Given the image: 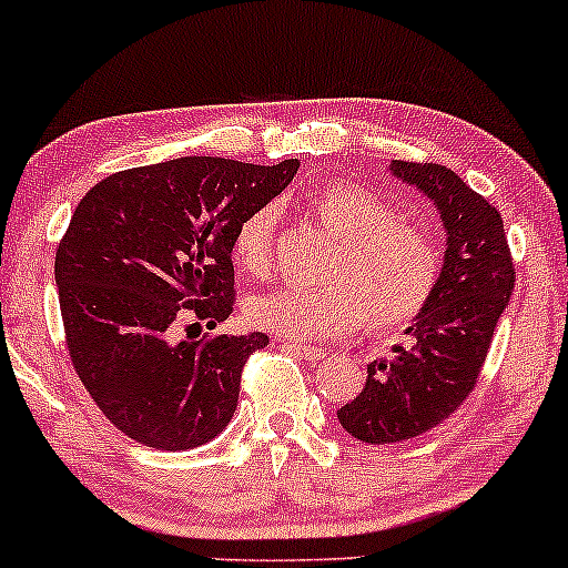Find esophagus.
Listing matches in <instances>:
<instances>
[{"label": "esophagus", "instance_id": "34e87169", "mask_svg": "<svg viewBox=\"0 0 568 568\" xmlns=\"http://www.w3.org/2000/svg\"><path fill=\"white\" fill-rule=\"evenodd\" d=\"M282 347L290 349L292 355H297L302 359H323V357H326V352L318 349V347H300V344H292V342H284Z\"/></svg>", "mask_w": 568, "mask_h": 568}]
</instances>
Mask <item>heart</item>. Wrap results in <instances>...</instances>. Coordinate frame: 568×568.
I'll return each mask as SVG.
<instances>
[{"label":"heart","mask_w":568,"mask_h":568,"mask_svg":"<svg viewBox=\"0 0 568 568\" xmlns=\"http://www.w3.org/2000/svg\"><path fill=\"white\" fill-rule=\"evenodd\" d=\"M307 213L334 234L318 290H276L250 297L245 315L286 338H331L363 321L371 334H392L425 313L444 274V253L423 226L355 182H331L307 195ZM276 211L255 209L240 221L232 261L250 278L274 263Z\"/></svg>","instance_id":"heart-1"}]
</instances>
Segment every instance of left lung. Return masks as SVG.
<instances>
[{
    "instance_id": "obj_1",
    "label": "left lung",
    "mask_w": 568,
    "mask_h": 568,
    "mask_svg": "<svg viewBox=\"0 0 568 568\" xmlns=\"http://www.w3.org/2000/svg\"><path fill=\"white\" fill-rule=\"evenodd\" d=\"M392 169L433 197L448 247L430 305L407 328L412 347L367 365L363 392L336 412L363 444L417 438L462 407L480 381L517 274L504 219L462 176L433 161H394Z\"/></svg>"
}]
</instances>
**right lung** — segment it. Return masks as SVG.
I'll use <instances>...</instances> for the list:
<instances>
[{"label": "right lung", "instance_id": "obj_1", "mask_svg": "<svg viewBox=\"0 0 568 568\" xmlns=\"http://www.w3.org/2000/svg\"><path fill=\"white\" fill-rule=\"evenodd\" d=\"M297 169V159L255 166L187 156L124 169L78 203L54 257L64 344L124 436L185 452L230 425L247 357L268 336L176 334L230 318L234 232Z\"/></svg>", "mask_w": 568, "mask_h": 568}]
</instances>
